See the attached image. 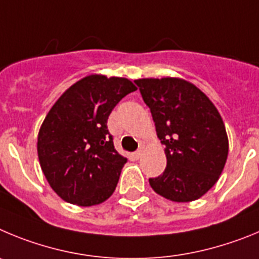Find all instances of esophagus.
<instances>
[{"label":"esophagus","instance_id":"1","mask_svg":"<svg viewBox=\"0 0 259 259\" xmlns=\"http://www.w3.org/2000/svg\"><path fill=\"white\" fill-rule=\"evenodd\" d=\"M141 156H142V150H138V151H135V152H134V157H135V158H137V160H138V158H139V157H141Z\"/></svg>","mask_w":259,"mask_h":259}]
</instances>
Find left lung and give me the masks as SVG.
Listing matches in <instances>:
<instances>
[{"label": "left lung", "mask_w": 259, "mask_h": 259, "mask_svg": "<svg viewBox=\"0 0 259 259\" xmlns=\"http://www.w3.org/2000/svg\"><path fill=\"white\" fill-rule=\"evenodd\" d=\"M165 146L166 167L150 178L156 193L177 202L197 200L220 178L228 138L220 112L204 93L182 78L134 81Z\"/></svg>", "instance_id": "8db88e82"}]
</instances>
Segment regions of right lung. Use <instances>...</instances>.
I'll return each mask as SVG.
<instances>
[{
	"label": "right lung",
	"mask_w": 259,
	"mask_h": 259,
	"mask_svg": "<svg viewBox=\"0 0 259 259\" xmlns=\"http://www.w3.org/2000/svg\"><path fill=\"white\" fill-rule=\"evenodd\" d=\"M135 90L127 78L92 74L51 107L39 129L37 152L49 185L64 201L92 206L113 193L127 158L115 150L107 120Z\"/></svg>",
	"instance_id": "right-lung-1"
}]
</instances>
